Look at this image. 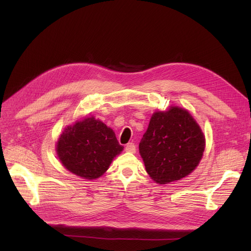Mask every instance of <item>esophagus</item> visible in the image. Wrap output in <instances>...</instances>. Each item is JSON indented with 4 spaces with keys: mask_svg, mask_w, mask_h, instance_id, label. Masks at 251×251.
<instances>
[{
    "mask_svg": "<svg viewBox=\"0 0 251 251\" xmlns=\"http://www.w3.org/2000/svg\"><path fill=\"white\" fill-rule=\"evenodd\" d=\"M125 151H126L127 152H132V153H134V152L136 151V147H135V144H134V143H132V142L128 143L127 146H126V148H125Z\"/></svg>",
    "mask_w": 251,
    "mask_h": 251,
    "instance_id": "34e87169",
    "label": "esophagus"
}]
</instances>
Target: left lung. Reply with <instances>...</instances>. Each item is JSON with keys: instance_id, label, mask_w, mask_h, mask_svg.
Returning <instances> with one entry per match:
<instances>
[{"instance_id": "left-lung-1", "label": "left lung", "mask_w": 251, "mask_h": 251, "mask_svg": "<svg viewBox=\"0 0 251 251\" xmlns=\"http://www.w3.org/2000/svg\"><path fill=\"white\" fill-rule=\"evenodd\" d=\"M204 148V134L191 114L171 105L151 115L139 153L150 177L155 183L168 184L192 173Z\"/></svg>"}]
</instances>
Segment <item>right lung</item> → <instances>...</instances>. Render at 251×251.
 I'll return each mask as SVG.
<instances>
[{
    "mask_svg": "<svg viewBox=\"0 0 251 251\" xmlns=\"http://www.w3.org/2000/svg\"><path fill=\"white\" fill-rule=\"evenodd\" d=\"M123 150L113 129L92 116L66 127L56 143L58 159L65 169L87 180L102 176Z\"/></svg>",
    "mask_w": 251,
    "mask_h": 251,
    "instance_id": "add662e5",
    "label": "right lung"
}]
</instances>
